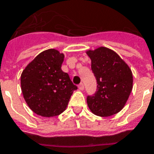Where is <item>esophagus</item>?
Masks as SVG:
<instances>
[{"label": "esophagus", "instance_id": "obj_1", "mask_svg": "<svg viewBox=\"0 0 154 154\" xmlns=\"http://www.w3.org/2000/svg\"><path fill=\"white\" fill-rule=\"evenodd\" d=\"M78 88H79V90H81V91H83V90H84V85H83V83H80V84L78 85Z\"/></svg>", "mask_w": 154, "mask_h": 154}]
</instances>
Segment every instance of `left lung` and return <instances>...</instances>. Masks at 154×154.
Returning a JSON list of instances; mask_svg holds the SVG:
<instances>
[{
	"label": "left lung",
	"instance_id": "1",
	"mask_svg": "<svg viewBox=\"0 0 154 154\" xmlns=\"http://www.w3.org/2000/svg\"><path fill=\"white\" fill-rule=\"evenodd\" d=\"M97 82L96 91L87 95L89 109L100 117H109L122 109L132 91L133 77L128 65L106 47L87 51Z\"/></svg>",
	"mask_w": 154,
	"mask_h": 154
}]
</instances>
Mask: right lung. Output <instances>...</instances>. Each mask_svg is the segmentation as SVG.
<instances>
[{
    "instance_id": "1",
    "label": "right lung",
    "mask_w": 154,
    "mask_h": 154,
    "mask_svg": "<svg viewBox=\"0 0 154 154\" xmlns=\"http://www.w3.org/2000/svg\"><path fill=\"white\" fill-rule=\"evenodd\" d=\"M63 54L54 49L43 51L23 71L21 89L26 103L37 115L51 118L62 113L77 90L62 71Z\"/></svg>"
}]
</instances>
